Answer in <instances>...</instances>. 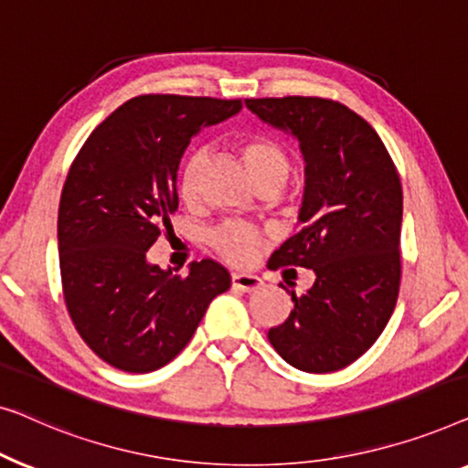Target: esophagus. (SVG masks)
I'll list each match as a JSON object with an SVG mask.
<instances>
[{
    "label": "esophagus",
    "instance_id": "1",
    "mask_svg": "<svg viewBox=\"0 0 468 468\" xmlns=\"http://www.w3.org/2000/svg\"><path fill=\"white\" fill-rule=\"evenodd\" d=\"M231 284L237 291H243V292H252V291H259L261 288V278H256L252 273H233L231 278Z\"/></svg>",
    "mask_w": 468,
    "mask_h": 468
}]
</instances>
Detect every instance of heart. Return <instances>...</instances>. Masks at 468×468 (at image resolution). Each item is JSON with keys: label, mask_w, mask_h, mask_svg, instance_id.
Listing matches in <instances>:
<instances>
[{"label": "heart", "mask_w": 468, "mask_h": 468, "mask_svg": "<svg viewBox=\"0 0 468 468\" xmlns=\"http://www.w3.org/2000/svg\"><path fill=\"white\" fill-rule=\"evenodd\" d=\"M235 146L243 165L252 174L256 186L278 190L284 184L288 171H291V156L278 140L265 133H246L237 137ZM199 174L201 159L197 154L188 156L180 169V177H177V193L188 206L199 197ZM207 243L222 261L243 267L252 262L256 250L262 243V233L243 222H225L209 233Z\"/></svg>", "instance_id": "heart-1"}]
</instances>
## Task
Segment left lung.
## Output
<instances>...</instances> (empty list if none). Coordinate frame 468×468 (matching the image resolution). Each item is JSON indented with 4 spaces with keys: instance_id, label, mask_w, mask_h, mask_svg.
<instances>
[{
    "instance_id": "1",
    "label": "left lung",
    "mask_w": 468,
    "mask_h": 468,
    "mask_svg": "<svg viewBox=\"0 0 468 468\" xmlns=\"http://www.w3.org/2000/svg\"><path fill=\"white\" fill-rule=\"evenodd\" d=\"M246 105L291 131L305 156V227L271 267L314 269L307 292L267 337L288 365L333 373L358 360L384 331L400 286L403 188L384 142L363 116L324 97H262ZM286 288V286H284Z\"/></svg>"
}]
</instances>
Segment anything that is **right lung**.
Segmentation results:
<instances>
[{
	"instance_id": "add662e5",
	"label": "right lung",
	"mask_w": 468,
	"mask_h": 468,
	"mask_svg": "<svg viewBox=\"0 0 468 468\" xmlns=\"http://www.w3.org/2000/svg\"><path fill=\"white\" fill-rule=\"evenodd\" d=\"M241 110V100L140 95L97 124L65 177L58 265L76 331L103 363L150 373L193 337L231 275L203 259L188 275L148 265L146 252L177 209L176 177L197 131Z\"/></svg>"
}]
</instances>
